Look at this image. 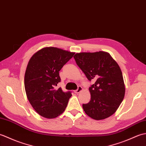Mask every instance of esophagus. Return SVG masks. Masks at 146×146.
<instances>
[{"label":"esophagus","mask_w":146,"mask_h":146,"mask_svg":"<svg viewBox=\"0 0 146 146\" xmlns=\"http://www.w3.org/2000/svg\"><path fill=\"white\" fill-rule=\"evenodd\" d=\"M82 90V86H78V88H77V89L76 90L74 91V92L76 93V94H78V93H80Z\"/></svg>","instance_id":"esophagus-1"}]
</instances>
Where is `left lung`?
I'll return each mask as SVG.
<instances>
[{
    "label": "left lung",
    "mask_w": 146,
    "mask_h": 146,
    "mask_svg": "<svg viewBox=\"0 0 146 146\" xmlns=\"http://www.w3.org/2000/svg\"><path fill=\"white\" fill-rule=\"evenodd\" d=\"M77 65L89 81L91 100L83 104L85 112L95 120H102L115 112L125 95L122 73L108 52H80L74 56Z\"/></svg>",
    "instance_id": "obj_1"
}]
</instances>
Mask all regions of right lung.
<instances>
[{"mask_svg":"<svg viewBox=\"0 0 146 146\" xmlns=\"http://www.w3.org/2000/svg\"><path fill=\"white\" fill-rule=\"evenodd\" d=\"M75 52L54 47L40 49L28 63L24 86L28 100L40 115L53 119L64 111L71 92L56 88L61 82L59 71Z\"/></svg>","mask_w":146,"mask_h":146,"instance_id":"obj_1","label":"right lung"}]
</instances>
